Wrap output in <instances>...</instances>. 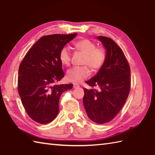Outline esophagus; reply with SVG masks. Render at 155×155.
<instances>
[{
    "mask_svg": "<svg viewBox=\"0 0 155 155\" xmlns=\"http://www.w3.org/2000/svg\"><path fill=\"white\" fill-rule=\"evenodd\" d=\"M79 87H80L79 84H76V83H74V84H73V88H78Z\"/></svg>",
    "mask_w": 155,
    "mask_h": 155,
    "instance_id": "1",
    "label": "esophagus"
}]
</instances>
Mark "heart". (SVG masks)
Instances as JSON below:
<instances>
[{
	"mask_svg": "<svg viewBox=\"0 0 155 155\" xmlns=\"http://www.w3.org/2000/svg\"><path fill=\"white\" fill-rule=\"evenodd\" d=\"M74 47L84 54L81 62V64L83 66L68 70L67 72V79L72 83H80L91 75L90 68L93 71H98L103 67L107 60V51L104 48L97 47L94 42L87 38L75 42ZM58 57L63 65L68 67L71 64V54L68 47L62 48Z\"/></svg>",
	"mask_w": 155,
	"mask_h": 155,
	"instance_id": "b5f03b06",
	"label": "heart"
}]
</instances>
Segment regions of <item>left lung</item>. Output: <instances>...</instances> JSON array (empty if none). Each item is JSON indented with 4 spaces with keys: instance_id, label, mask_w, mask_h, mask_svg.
<instances>
[{
    "instance_id": "8db88e82",
    "label": "left lung",
    "mask_w": 155,
    "mask_h": 155,
    "mask_svg": "<svg viewBox=\"0 0 155 155\" xmlns=\"http://www.w3.org/2000/svg\"><path fill=\"white\" fill-rule=\"evenodd\" d=\"M98 40L107 49V60L97 75L86 83L83 104L88 118L98 124L112 120L119 113L130 90V68L123 50L115 42L100 36Z\"/></svg>"
}]
</instances>
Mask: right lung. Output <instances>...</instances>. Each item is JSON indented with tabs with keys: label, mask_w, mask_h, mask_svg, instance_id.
<instances>
[{
	"label": "right lung",
	"mask_w": 155,
	"mask_h": 155,
	"mask_svg": "<svg viewBox=\"0 0 155 155\" xmlns=\"http://www.w3.org/2000/svg\"><path fill=\"white\" fill-rule=\"evenodd\" d=\"M77 33L42 37L26 54L18 68V92L23 107L32 120L40 124L53 120L59 110L63 92L72 84H55L64 74L59 52Z\"/></svg>",
	"instance_id": "obj_1"
}]
</instances>
